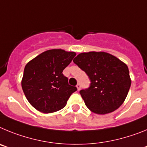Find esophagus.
Masks as SVG:
<instances>
[{
    "label": "esophagus",
    "mask_w": 147,
    "mask_h": 147,
    "mask_svg": "<svg viewBox=\"0 0 147 147\" xmlns=\"http://www.w3.org/2000/svg\"><path fill=\"white\" fill-rule=\"evenodd\" d=\"M76 88H77V90H80L81 89V85H80V83H78L77 85H76Z\"/></svg>",
    "instance_id": "obj_1"
}]
</instances>
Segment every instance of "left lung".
I'll return each instance as SVG.
<instances>
[{"instance_id":"8db88e82","label":"left lung","mask_w":147,"mask_h":147,"mask_svg":"<svg viewBox=\"0 0 147 147\" xmlns=\"http://www.w3.org/2000/svg\"><path fill=\"white\" fill-rule=\"evenodd\" d=\"M73 61L90 80L89 88L80 92L87 107L102 115L117 110L124 102L131 85L127 65L103 51L81 53Z\"/></svg>"}]
</instances>
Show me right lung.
<instances>
[{
	"label": "right lung",
	"mask_w": 147,
	"mask_h": 147,
	"mask_svg": "<svg viewBox=\"0 0 147 147\" xmlns=\"http://www.w3.org/2000/svg\"><path fill=\"white\" fill-rule=\"evenodd\" d=\"M76 53L62 49L44 51L25 66L21 85L32 107L43 113L61 110L67 104L76 87L68 84L62 74Z\"/></svg>",
	"instance_id": "right-lung-1"
}]
</instances>
